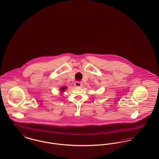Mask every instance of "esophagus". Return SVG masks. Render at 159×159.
Returning a JSON list of instances; mask_svg holds the SVG:
<instances>
[{
  "label": "esophagus",
  "instance_id": "obj_1",
  "mask_svg": "<svg viewBox=\"0 0 159 159\" xmlns=\"http://www.w3.org/2000/svg\"><path fill=\"white\" fill-rule=\"evenodd\" d=\"M75 85L76 86H82V83H80V82H76L75 83Z\"/></svg>",
  "mask_w": 159,
  "mask_h": 159
}]
</instances>
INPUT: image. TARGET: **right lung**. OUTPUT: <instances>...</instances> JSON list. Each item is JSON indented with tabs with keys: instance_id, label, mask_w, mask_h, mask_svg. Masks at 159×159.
Listing matches in <instances>:
<instances>
[{
	"instance_id": "add662e5",
	"label": "right lung",
	"mask_w": 159,
	"mask_h": 159,
	"mask_svg": "<svg viewBox=\"0 0 159 159\" xmlns=\"http://www.w3.org/2000/svg\"><path fill=\"white\" fill-rule=\"evenodd\" d=\"M66 88H65V87H62V88H61V92H63V91H64V90L66 89Z\"/></svg>"
}]
</instances>
